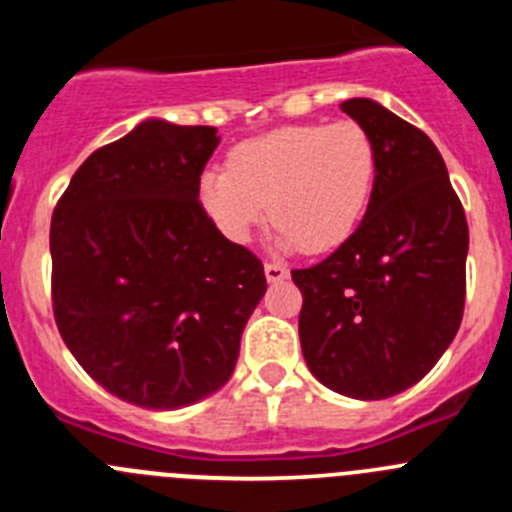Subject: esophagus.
Here are the masks:
<instances>
[{"mask_svg":"<svg viewBox=\"0 0 512 512\" xmlns=\"http://www.w3.org/2000/svg\"><path fill=\"white\" fill-rule=\"evenodd\" d=\"M264 274H266V282H271V284H279L289 277V271L284 269V266L271 264V261L269 264H264Z\"/></svg>","mask_w":512,"mask_h":512,"instance_id":"1","label":"esophagus"}]
</instances>
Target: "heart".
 I'll return each instance as SVG.
<instances>
[{
    "label": "heart",
    "instance_id": "b5f03b06",
    "mask_svg": "<svg viewBox=\"0 0 512 512\" xmlns=\"http://www.w3.org/2000/svg\"><path fill=\"white\" fill-rule=\"evenodd\" d=\"M377 146L356 120L300 122L248 138L228 169H207L200 202L233 243H246L266 217L287 251L325 253L346 243L369 210Z\"/></svg>",
    "mask_w": 512,
    "mask_h": 512
}]
</instances>
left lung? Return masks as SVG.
<instances>
[{
    "mask_svg": "<svg viewBox=\"0 0 512 512\" xmlns=\"http://www.w3.org/2000/svg\"><path fill=\"white\" fill-rule=\"evenodd\" d=\"M377 146V184L346 243L310 269L300 343L338 395L384 400L431 372L454 341L467 297V215L433 140L374 99H346Z\"/></svg>",
    "mask_w": 512,
    "mask_h": 512,
    "instance_id": "left-lung-1",
    "label": "left lung"
}]
</instances>
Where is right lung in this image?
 Listing matches in <instances>:
<instances>
[{
    "mask_svg": "<svg viewBox=\"0 0 512 512\" xmlns=\"http://www.w3.org/2000/svg\"><path fill=\"white\" fill-rule=\"evenodd\" d=\"M215 128L146 120L97 148L51 220L53 315L104 390L176 410L223 387L266 292L264 264L200 202Z\"/></svg>",
    "mask_w": 512,
    "mask_h": 512,
    "instance_id": "right-lung-1",
    "label": "right lung"
}]
</instances>
